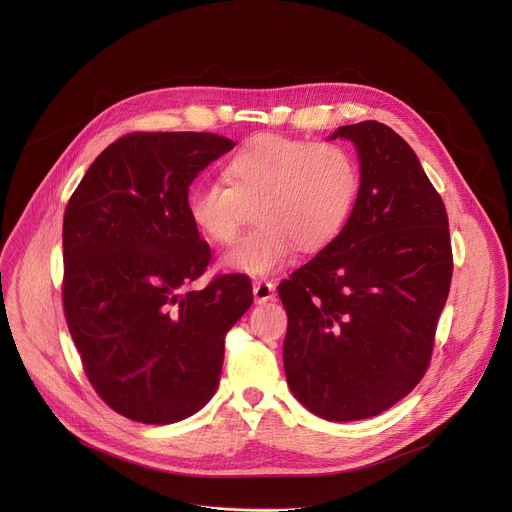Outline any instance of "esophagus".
I'll list each match as a JSON object with an SVG mask.
<instances>
[{
  "label": "esophagus",
  "mask_w": 512,
  "mask_h": 512,
  "mask_svg": "<svg viewBox=\"0 0 512 512\" xmlns=\"http://www.w3.org/2000/svg\"><path fill=\"white\" fill-rule=\"evenodd\" d=\"M273 292H275V286L271 282H265V280L253 282V296H255L257 304H263V302L271 300Z\"/></svg>",
  "instance_id": "1"
}]
</instances>
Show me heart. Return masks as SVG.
Here are the masks:
<instances>
[{"instance_id":"heart-1","label":"heart","mask_w":512,"mask_h":512,"mask_svg":"<svg viewBox=\"0 0 512 512\" xmlns=\"http://www.w3.org/2000/svg\"><path fill=\"white\" fill-rule=\"evenodd\" d=\"M224 181H198L185 206L194 226L218 245L235 241L253 206L255 226L224 255L249 275L284 267L296 247L318 251L349 222L359 196V167L341 145L261 134L232 153Z\"/></svg>"}]
</instances>
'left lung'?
<instances>
[{
  "label": "left lung",
  "mask_w": 512,
  "mask_h": 512,
  "mask_svg": "<svg viewBox=\"0 0 512 512\" xmlns=\"http://www.w3.org/2000/svg\"><path fill=\"white\" fill-rule=\"evenodd\" d=\"M361 163L341 235L277 288L286 312L292 394L327 421H361L423 380L449 296L447 210L414 151L390 126H339Z\"/></svg>",
  "instance_id": "left-lung-1"
}]
</instances>
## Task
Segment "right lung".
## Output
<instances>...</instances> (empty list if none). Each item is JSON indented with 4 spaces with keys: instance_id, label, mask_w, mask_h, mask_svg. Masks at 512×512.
Returning a JSON list of instances; mask_svg holds the SVG:
<instances>
[{
    "instance_id": "right-lung-1",
    "label": "right lung",
    "mask_w": 512,
    "mask_h": 512,
    "mask_svg": "<svg viewBox=\"0 0 512 512\" xmlns=\"http://www.w3.org/2000/svg\"><path fill=\"white\" fill-rule=\"evenodd\" d=\"M235 145L212 132H130L91 163L65 208L67 327L89 384L136 423L183 421L214 396L226 333L253 304L243 273L190 288L212 253L185 198Z\"/></svg>"
}]
</instances>
